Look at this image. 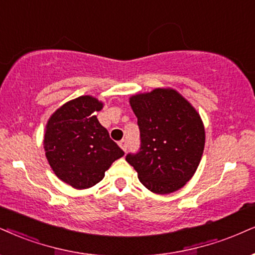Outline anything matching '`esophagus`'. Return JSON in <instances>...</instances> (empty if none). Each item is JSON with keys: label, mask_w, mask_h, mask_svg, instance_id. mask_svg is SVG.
I'll return each instance as SVG.
<instances>
[{"label": "esophagus", "mask_w": 255, "mask_h": 255, "mask_svg": "<svg viewBox=\"0 0 255 255\" xmlns=\"http://www.w3.org/2000/svg\"><path fill=\"white\" fill-rule=\"evenodd\" d=\"M119 146H121L122 149L124 150V151H127V150H128V140L127 139H122L121 142H119Z\"/></svg>", "instance_id": "1"}]
</instances>
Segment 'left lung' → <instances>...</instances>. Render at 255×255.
<instances>
[{
  "label": "left lung",
  "instance_id": "8db88e82",
  "mask_svg": "<svg viewBox=\"0 0 255 255\" xmlns=\"http://www.w3.org/2000/svg\"><path fill=\"white\" fill-rule=\"evenodd\" d=\"M131 109L138 119L140 149L128 153L146 189L170 194L193 177L202 158L206 132L200 113L187 99L170 87L130 97Z\"/></svg>",
  "mask_w": 255,
  "mask_h": 255
}]
</instances>
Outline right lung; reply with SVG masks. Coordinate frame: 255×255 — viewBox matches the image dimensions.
Returning <instances> with one entry per match:
<instances>
[{
  "label": "right lung",
  "mask_w": 255,
  "mask_h": 255,
  "mask_svg": "<svg viewBox=\"0 0 255 255\" xmlns=\"http://www.w3.org/2000/svg\"><path fill=\"white\" fill-rule=\"evenodd\" d=\"M103 108L94 97L80 96L55 110L46 124L47 161L58 178L74 189L99 183L112 163L124 156L97 118Z\"/></svg>",
  "instance_id": "add662e5"
}]
</instances>
